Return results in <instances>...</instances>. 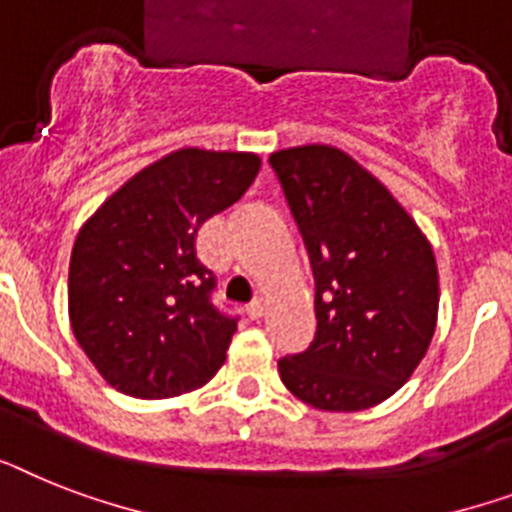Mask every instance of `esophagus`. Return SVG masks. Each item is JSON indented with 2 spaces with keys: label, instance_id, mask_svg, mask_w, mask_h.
I'll list each match as a JSON object with an SVG mask.
<instances>
[{
  "label": "esophagus",
  "instance_id": "obj_1",
  "mask_svg": "<svg viewBox=\"0 0 512 512\" xmlns=\"http://www.w3.org/2000/svg\"><path fill=\"white\" fill-rule=\"evenodd\" d=\"M265 313V302L263 299H252V302H249L247 305V315L249 318H252V321H257V318H260V315Z\"/></svg>",
  "mask_w": 512,
  "mask_h": 512
}]
</instances>
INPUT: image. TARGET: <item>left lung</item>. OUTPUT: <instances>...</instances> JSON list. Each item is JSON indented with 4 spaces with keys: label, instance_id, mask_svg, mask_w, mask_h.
Wrapping results in <instances>:
<instances>
[{
    "label": "left lung",
    "instance_id": "left-lung-1",
    "mask_svg": "<svg viewBox=\"0 0 512 512\" xmlns=\"http://www.w3.org/2000/svg\"><path fill=\"white\" fill-rule=\"evenodd\" d=\"M310 255L315 339L278 360L307 405L355 413L392 397L429 350L439 310L431 244L378 178L328 144L270 155Z\"/></svg>",
    "mask_w": 512,
    "mask_h": 512
}]
</instances>
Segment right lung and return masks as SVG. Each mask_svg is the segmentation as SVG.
Returning <instances> with one entry per match:
<instances>
[{
    "instance_id": "1",
    "label": "right lung",
    "mask_w": 512,
    "mask_h": 512,
    "mask_svg": "<svg viewBox=\"0 0 512 512\" xmlns=\"http://www.w3.org/2000/svg\"><path fill=\"white\" fill-rule=\"evenodd\" d=\"M257 170L252 152L178 149L83 223L70 255V323L118 392L165 400L223 365L239 318L215 307L218 281L199 263L197 234L242 199Z\"/></svg>"
}]
</instances>
